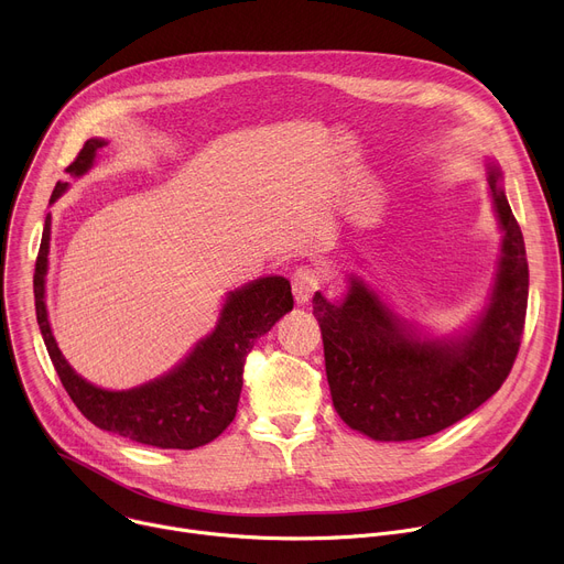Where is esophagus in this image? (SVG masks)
<instances>
[{"instance_id": "1", "label": "esophagus", "mask_w": 564, "mask_h": 564, "mask_svg": "<svg viewBox=\"0 0 564 564\" xmlns=\"http://www.w3.org/2000/svg\"><path fill=\"white\" fill-rule=\"evenodd\" d=\"M325 275L321 269L316 267H300L295 269V273L291 275V286H293V295L297 305H307L312 300V295L321 289Z\"/></svg>"}]
</instances>
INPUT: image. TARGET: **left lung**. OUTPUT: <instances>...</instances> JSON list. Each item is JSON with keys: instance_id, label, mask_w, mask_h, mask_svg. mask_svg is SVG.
<instances>
[{"instance_id": "8db88e82", "label": "left lung", "mask_w": 564, "mask_h": 564, "mask_svg": "<svg viewBox=\"0 0 564 564\" xmlns=\"http://www.w3.org/2000/svg\"><path fill=\"white\" fill-rule=\"evenodd\" d=\"M503 257L486 316L460 343H420L375 293L352 280L343 302L314 295L332 402L340 420L375 441L433 436L490 400L512 370L529 305L524 237L490 169Z\"/></svg>"}]
</instances>
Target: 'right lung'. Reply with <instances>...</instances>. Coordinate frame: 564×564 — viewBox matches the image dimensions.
I'll return each instance as SVG.
<instances>
[{"label":"right lung","instance_id":"right-lung-1","mask_svg":"<svg viewBox=\"0 0 564 564\" xmlns=\"http://www.w3.org/2000/svg\"><path fill=\"white\" fill-rule=\"evenodd\" d=\"M101 147V140H88L65 171L80 176ZM65 189L67 183H56L52 203ZM50 230L52 216L47 214L33 273L35 316L50 359L76 409L104 431L160 449H196L221 436L237 415L243 366L254 340L293 310L289 280L262 278L230 293L219 325L176 370L133 391L110 393L78 377L52 336L45 307Z\"/></svg>","mask_w":564,"mask_h":564}]
</instances>
